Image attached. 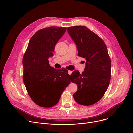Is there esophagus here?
I'll return each instance as SVG.
<instances>
[{"label":"esophagus","mask_w":133,"mask_h":133,"mask_svg":"<svg viewBox=\"0 0 133 133\" xmlns=\"http://www.w3.org/2000/svg\"><path fill=\"white\" fill-rule=\"evenodd\" d=\"M68 73H69L70 75H71V73H72V71H70V70H68Z\"/></svg>","instance_id":"1"}]
</instances>
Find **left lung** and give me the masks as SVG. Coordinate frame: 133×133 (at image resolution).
I'll use <instances>...</instances> for the list:
<instances>
[{
  "label": "left lung",
  "mask_w": 133,
  "mask_h": 133,
  "mask_svg": "<svg viewBox=\"0 0 133 133\" xmlns=\"http://www.w3.org/2000/svg\"><path fill=\"white\" fill-rule=\"evenodd\" d=\"M67 31L76 45L78 56L86 59L82 74L74 71L71 81L77 85L73 96L78 104L89 106L104 96L110 84L111 60L103 40L85 26L68 27Z\"/></svg>",
  "instance_id": "obj_1"
}]
</instances>
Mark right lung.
<instances>
[{"mask_svg": "<svg viewBox=\"0 0 133 133\" xmlns=\"http://www.w3.org/2000/svg\"><path fill=\"white\" fill-rule=\"evenodd\" d=\"M66 30L50 26L38 30L30 39L23 57L24 84L32 100L41 107L56 105L71 82L68 71L54 69L48 60Z\"/></svg>", "mask_w": 133, "mask_h": 133, "instance_id": "1", "label": "right lung"}]
</instances>
